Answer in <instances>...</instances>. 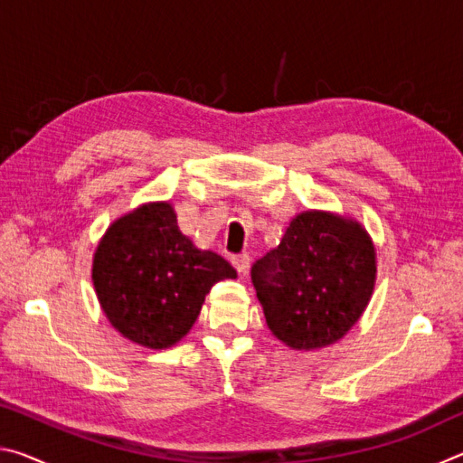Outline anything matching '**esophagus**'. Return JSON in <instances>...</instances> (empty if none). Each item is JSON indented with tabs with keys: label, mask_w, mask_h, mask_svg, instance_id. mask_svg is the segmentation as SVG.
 I'll list each match as a JSON object with an SVG mask.
<instances>
[{
	"label": "esophagus",
	"mask_w": 463,
	"mask_h": 463,
	"mask_svg": "<svg viewBox=\"0 0 463 463\" xmlns=\"http://www.w3.org/2000/svg\"><path fill=\"white\" fill-rule=\"evenodd\" d=\"M231 263L234 265V269L239 273H245L249 268V255L247 253H241V255H232L231 257Z\"/></svg>",
	"instance_id": "1"
}]
</instances>
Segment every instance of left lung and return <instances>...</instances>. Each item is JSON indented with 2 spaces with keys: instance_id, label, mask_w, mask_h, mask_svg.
Wrapping results in <instances>:
<instances>
[{
  "instance_id": "1",
  "label": "left lung",
  "mask_w": 463,
  "mask_h": 463,
  "mask_svg": "<svg viewBox=\"0 0 463 463\" xmlns=\"http://www.w3.org/2000/svg\"><path fill=\"white\" fill-rule=\"evenodd\" d=\"M373 241L349 216L325 210L296 214L281 237L250 269L265 320L296 351L323 349L343 339L372 300Z\"/></svg>"
}]
</instances>
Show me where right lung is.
<instances>
[{"instance_id": "1", "label": "right lung", "mask_w": 463, "mask_h": 463, "mask_svg": "<svg viewBox=\"0 0 463 463\" xmlns=\"http://www.w3.org/2000/svg\"><path fill=\"white\" fill-rule=\"evenodd\" d=\"M237 271L179 231L169 202H146L108 226L93 253L99 307L124 339L169 349L190 333L216 281Z\"/></svg>"}]
</instances>
